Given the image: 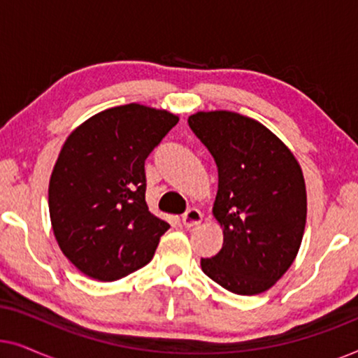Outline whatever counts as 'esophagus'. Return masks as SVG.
<instances>
[{"mask_svg":"<svg viewBox=\"0 0 358 358\" xmlns=\"http://www.w3.org/2000/svg\"><path fill=\"white\" fill-rule=\"evenodd\" d=\"M202 222V213L197 208H190L182 215V224L185 228H194Z\"/></svg>","mask_w":358,"mask_h":358,"instance_id":"esophagus-1","label":"esophagus"}]
</instances>
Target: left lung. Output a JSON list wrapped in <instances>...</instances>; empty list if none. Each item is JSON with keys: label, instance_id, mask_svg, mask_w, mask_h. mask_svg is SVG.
Masks as SVG:
<instances>
[{"label": "left lung", "instance_id": "left-lung-1", "mask_svg": "<svg viewBox=\"0 0 358 358\" xmlns=\"http://www.w3.org/2000/svg\"><path fill=\"white\" fill-rule=\"evenodd\" d=\"M189 127L218 168L213 217L223 246L200 266L236 295H257L295 261L306 224V185L290 148L261 122L229 110L195 112Z\"/></svg>", "mask_w": 358, "mask_h": 358}]
</instances>
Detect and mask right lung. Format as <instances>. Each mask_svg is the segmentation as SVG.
<instances>
[{"mask_svg": "<svg viewBox=\"0 0 358 358\" xmlns=\"http://www.w3.org/2000/svg\"><path fill=\"white\" fill-rule=\"evenodd\" d=\"M179 117L141 104L110 107L68 135L48 184L53 234L73 266L114 282L146 266L168 231L145 200V159Z\"/></svg>", "mask_w": 358, "mask_h": 358, "instance_id": "obj_1", "label": "right lung"}]
</instances>
